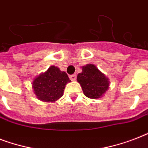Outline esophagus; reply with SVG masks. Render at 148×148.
Wrapping results in <instances>:
<instances>
[{
	"label": "esophagus",
	"instance_id": "obj_1",
	"mask_svg": "<svg viewBox=\"0 0 148 148\" xmlns=\"http://www.w3.org/2000/svg\"><path fill=\"white\" fill-rule=\"evenodd\" d=\"M76 77H77L76 74H72V75H71V76H70V79H71V81H75V80H76Z\"/></svg>",
	"mask_w": 148,
	"mask_h": 148
}]
</instances>
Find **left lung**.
Instances as JSON below:
<instances>
[{
	"mask_svg": "<svg viewBox=\"0 0 148 148\" xmlns=\"http://www.w3.org/2000/svg\"><path fill=\"white\" fill-rule=\"evenodd\" d=\"M84 95L90 99L101 98L108 90L109 79L93 64L82 67V72L77 76Z\"/></svg>",
	"mask_w": 148,
	"mask_h": 148,
	"instance_id": "obj_1",
	"label": "left lung"
}]
</instances>
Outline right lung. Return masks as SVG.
<instances>
[{"mask_svg": "<svg viewBox=\"0 0 148 148\" xmlns=\"http://www.w3.org/2000/svg\"><path fill=\"white\" fill-rule=\"evenodd\" d=\"M71 82L67 74L58 67L51 66L34 79L32 88L37 98L45 102H55L64 95L65 86Z\"/></svg>", "mask_w": 148, "mask_h": 148, "instance_id": "1", "label": "right lung"}]
</instances>
